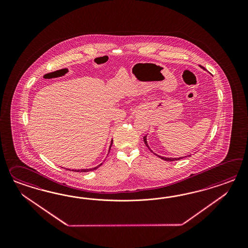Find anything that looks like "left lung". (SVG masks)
Here are the masks:
<instances>
[{"mask_svg":"<svg viewBox=\"0 0 248 248\" xmlns=\"http://www.w3.org/2000/svg\"><path fill=\"white\" fill-rule=\"evenodd\" d=\"M201 66V65H200ZM201 67L203 68V66H201ZM143 142H144V143H145V145L148 147V149L153 153V151L151 150L150 148H149V146H148V144H147V141H146V136H143ZM155 155H157L156 154H155ZM157 156H159V157L161 158V159H163V160H165V161H177V160H180V159H182V158L184 157H179V158H169V157H163V156H160V155H157ZM190 156V155H189Z\"/></svg>","mask_w":248,"mask_h":248,"instance_id":"8db88e82","label":"left lung"}]
</instances>
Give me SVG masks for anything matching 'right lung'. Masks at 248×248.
Wrapping results in <instances>:
<instances>
[{
  "mask_svg": "<svg viewBox=\"0 0 248 248\" xmlns=\"http://www.w3.org/2000/svg\"><path fill=\"white\" fill-rule=\"evenodd\" d=\"M112 144H113V140H112V142H111V145H110V149H111V146H112ZM110 149H109V152H110ZM101 165H98L96 167H93V168H91V169H81V170H72V171H75V172H81V173H83V172H88V171H93V170H95V169H97L99 166H101Z\"/></svg>",
  "mask_w": 248,
  "mask_h": 248,
  "instance_id": "add662e5",
  "label": "right lung"
}]
</instances>
